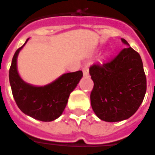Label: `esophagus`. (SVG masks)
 Instances as JSON below:
<instances>
[{"label": "esophagus", "mask_w": 155, "mask_h": 155, "mask_svg": "<svg viewBox=\"0 0 155 155\" xmlns=\"http://www.w3.org/2000/svg\"><path fill=\"white\" fill-rule=\"evenodd\" d=\"M83 73H84V76H88V67H84L83 68Z\"/></svg>", "instance_id": "34e87169"}]
</instances>
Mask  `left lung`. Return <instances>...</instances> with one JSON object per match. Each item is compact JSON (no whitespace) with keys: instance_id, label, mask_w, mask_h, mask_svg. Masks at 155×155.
I'll return each mask as SVG.
<instances>
[{"instance_id":"8db88e82","label":"left lung","mask_w":155,"mask_h":155,"mask_svg":"<svg viewBox=\"0 0 155 155\" xmlns=\"http://www.w3.org/2000/svg\"><path fill=\"white\" fill-rule=\"evenodd\" d=\"M103 64H93L89 74L93 81L91 106L106 122L127 120L136 113L146 92V77L140 54L129 46Z\"/></svg>"}]
</instances>
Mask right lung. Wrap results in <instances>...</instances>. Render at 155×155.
<instances>
[{
  "instance_id": "add662e5",
  "label": "right lung",
  "mask_w": 155,
  "mask_h": 155,
  "mask_svg": "<svg viewBox=\"0 0 155 155\" xmlns=\"http://www.w3.org/2000/svg\"><path fill=\"white\" fill-rule=\"evenodd\" d=\"M28 40L16 50L12 59L9 72L12 93L21 111L35 120L50 122L62 114L70 93L77 86L83 72L78 71L63 74L51 84L41 87L24 82L18 72L17 58Z\"/></svg>"
}]
</instances>
